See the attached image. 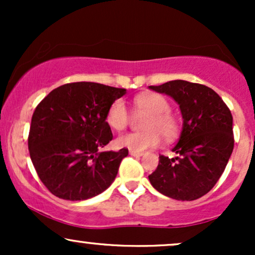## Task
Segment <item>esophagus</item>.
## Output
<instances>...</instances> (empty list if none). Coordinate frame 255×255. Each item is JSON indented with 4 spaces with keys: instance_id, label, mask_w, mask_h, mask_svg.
<instances>
[{
    "instance_id": "esophagus-1",
    "label": "esophagus",
    "mask_w": 255,
    "mask_h": 255,
    "mask_svg": "<svg viewBox=\"0 0 255 255\" xmlns=\"http://www.w3.org/2000/svg\"><path fill=\"white\" fill-rule=\"evenodd\" d=\"M129 154H130V156H134V157H141L144 153H142V152H136V151L129 150Z\"/></svg>"
}]
</instances>
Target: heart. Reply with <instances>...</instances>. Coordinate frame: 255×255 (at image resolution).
Listing matches in <instances>:
<instances>
[{"label": "heart", "instance_id": "obj_1", "mask_svg": "<svg viewBox=\"0 0 255 255\" xmlns=\"http://www.w3.org/2000/svg\"><path fill=\"white\" fill-rule=\"evenodd\" d=\"M134 108L139 113L148 114L145 119L144 131L127 133L119 136L116 144L120 147L142 152L159 145L162 135L166 140L175 137L178 133L177 120L170 114L171 107L166 98L157 93L139 95L133 101ZM130 116L121 99L114 102L107 113V122L113 129L124 130L128 127Z\"/></svg>", "mask_w": 255, "mask_h": 255}]
</instances>
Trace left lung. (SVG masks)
<instances>
[{
  "label": "left lung",
  "mask_w": 255,
  "mask_h": 255,
  "mask_svg": "<svg viewBox=\"0 0 255 255\" xmlns=\"http://www.w3.org/2000/svg\"><path fill=\"white\" fill-rule=\"evenodd\" d=\"M180 105L183 125L176 157L159 156L148 176L153 188L176 200H195L209 193L233 153V115L217 93L201 84L172 80L148 86Z\"/></svg>",
  "instance_id": "left-lung-1"
}]
</instances>
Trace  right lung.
<instances>
[{"mask_svg":"<svg viewBox=\"0 0 255 255\" xmlns=\"http://www.w3.org/2000/svg\"><path fill=\"white\" fill-rule=\"evenodd\" d=\"M126 89L103 84L71 83L52 90L31 120L28 151L44 186L64 200H86L115 180L128 156L99 148L113 139L107 113Z\"/></svg>","mask_w":255,"mask_h":255,"instance_id":"obj_1","label":"right lung"}]
</instances>
